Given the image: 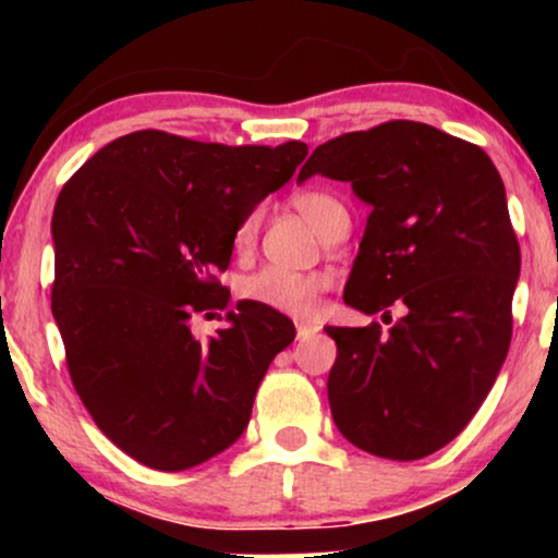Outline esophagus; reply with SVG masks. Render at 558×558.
Returning a JSON list of instances; mask_svg holds the SVG:
<instances>
[{"instance_id":"34e87169","label":"esophagus","mask_w":558,"mask_h":558,"mask_svg":"<svg viewBox=\"0 0 558 558\" xmlns=\"http://www.w3.org/2000/svg\"><path fill=\"white\" fill-rule=\"evenodd\" d=\"M317 330H319V325L299 323V325H296V336H299V341H306V338H312V336H315Z\"/></svg>"}]
</instances>
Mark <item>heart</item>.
<instances>
[{
  "label": "heart",
  "instance_id": "1",
  "mask_svg": "<svg viewBox=\"0 0 558 558\" xmlns=\"http://www.w3.org/2000/svg\"><path fill=\"white\" fill-rule=\"evenodd\" d=\"M293 209L315 228L319 239L330 233L332 228L349 226V209L338 196L323 189H306L291 196ZM257 215H248L246 220L235 228L233 252L235 257H248L257 243ZM325 291V280L319 275L291 272L280 267H265V270L248 275L241 280L239 293L248 304L262 306V310L278 312V315L306 319L317 312L319 293Z\"/></svg>",
  "mask_w": 558,
  "mask_h": 558
}]
</instances>
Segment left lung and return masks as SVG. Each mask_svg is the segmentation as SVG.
<instances>
[{"label":"left lung","mask_w":558,"mask_h":558,"mask_svg":"<svg viewBox=\"0 0 558 558\" xmlns=\"http://www.w3.org/2000/svg\"><path fill=\"white\" fill-rule=\"evenodd\" d=\"M351 183L373 207L343 301L389 323L325 328L336 427L362 451L414 462L451 444L511 343L520 243L496 165L470 141L390 120L319 144L299 172Z\"/></svg>","instance_id":"left-lung-1"}]
</instances>
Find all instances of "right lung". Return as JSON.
<instances>
[{
  "label": "right lung",
  "mask_w": 558,
  "mask_h": 558,
  "mask_svg": "<svg viewBox=\"0 0 558 558\" xmlns=\"http://www.w3.org/2000/svg\"><path fill=\"white\" fill-rule=\"evenodd\" d=\"M306 144H204L136 131L62 185L52 315L96 427L159 472L217 457L246 430L267 367L296 328L239 301L209 341L191 317L228 310L235 228L304 162Z\"/></svg>",
  "instance_id": "obj_1"
}]
</instances>
